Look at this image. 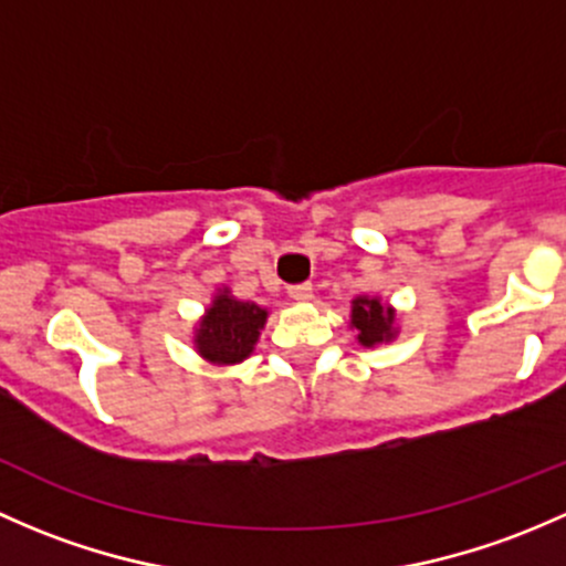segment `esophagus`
<instances>
[{
    "label": "esophagus",
    "instance_id": "1",
    "mask_svg": "<svg viewBox=\"0 0 566 566\" xmlns=\"http://www.w3.org/2000/svg\"><path fill=\"white\" fill-rule=\"evenodd\" d=\"M289 296L296 302H307L313 296V285L311 283H296L289 285Z\"/></svg>",
    "mask_w": 566,
    "mask_h": 566
}]
</instances>
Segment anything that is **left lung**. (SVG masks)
Returning a JSON list of instances; mask_svg holds the SVG:
<instances>
[{
    "instance_id": "obj_1",
    "label": "left lung",
    "mask_w": 566,
    "mask_h": 566,
    "mask_svg": "<svg viewBox=\"0 0 566 566\" xmlns=\"http://www.w3.org/2000/svg\"><path fill=\"white\" fill-rule=\"evenodd\" d=\"M395 318V307L384 305L378 296H357L352 302V326L357 329L359 346L365 348L392 340L398 335Z\"/></svg>"
}]
</instances>
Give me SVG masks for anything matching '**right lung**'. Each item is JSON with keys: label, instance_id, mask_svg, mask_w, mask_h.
<instances>
[{"label": "right lung", "instance_id": "add662e5", "mask_svg": "<svg viewBox=\"0 0 566 566\" xmlns=\"http://www.w3.org/2000/svg\"><path fill=\"white\" fill-rule=\"evenodd\" d=\"M264 324L266 307L234 300L229 289H220L196 326V352L212 365L242 363L253 354Z\"/></svg>", "mask_w": 566, "mask_h": 566}]
</instances>
